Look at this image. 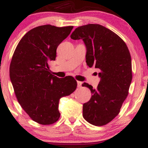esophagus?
Here are the masks:
<instances>
[{
    "label": "esophagus",
    "instance_id": "obj_1",
    "mask_svg": "<svg viewBox=\"0 0 148 148\" xmlns=\"http://www.w3.org/2000/svg\"><path fill=\"white\" fill-rule=\"evenodd\" d=\"M81 85H82V82H81V81H77V87L80 88V87H81Z\"/></svg>",
    "mask_w": 148,
    "mask_h": 148
}]
</instances>
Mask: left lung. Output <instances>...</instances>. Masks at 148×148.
Instances as JSON below:
<instances>
[{"instance_id": "8db88e82", "label": "left lung", "mask_w": 148, "mask_h": 148, "mask_svg": "<svg viewBox=\"0 0 148 148\" xmlns=\"http://www.w3.org/2000/svg\"><path fill=\"white\" fill-rule=\"evenodd\" d=\"M71 38L82 39L86 47V63L100 72L97 89L84 83L92 96L83 105V116L89 123L101 126L113 120L128 95L132 79L131 55L127 45L117 34L102 25L79 27Z\"/></svg>"}]
</instances>
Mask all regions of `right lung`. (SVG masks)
Returning a JSON list of instances; mask_svg holds the SVG:
<instances>
[{
    "instance_id": "add662e5",
    "label": "right lung",
    "mask_w": 148,
    "mask_h": 148,
    "mask_svg": "<svg viewBox=\"0 0 148 148\" xmlns=\"http://www.w3.org/2000/svg\"><path fill=\"white\" fill-rule=\"evenodd\" d=\"M73 27L42 25L31 29L19 41L10 65V78L17 100L29 117L42 125L58 120L59 99L77 88L73 77L50 73L57 48Z\"/></svg>"
}]
</instances>
